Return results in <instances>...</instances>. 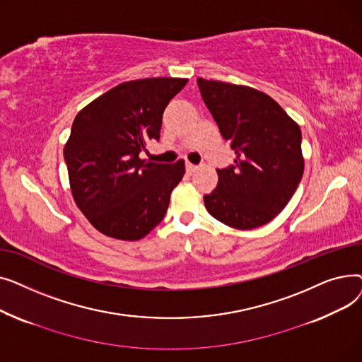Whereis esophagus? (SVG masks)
I'll list each match as a JSON object with an SVG mask.
<instances>
[{"label": "esophagus", "instance_id": "obj_1", "mask_svg": "<svg viewBox=\"0 0 362 362\" xmlns=\"http://www.w3.org/2000/svg\"><path fill=\"white\" fill-rule=\"evenodd\" d=\"M195 170H198V165H195L192 163H186V171H187V173H194Z\"/></svg>", "mask_w": 362, "mask_h": 362}]
</instances>
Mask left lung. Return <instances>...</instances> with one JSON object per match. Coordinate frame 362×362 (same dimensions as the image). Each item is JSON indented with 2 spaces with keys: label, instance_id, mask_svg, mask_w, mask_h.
I'll return each mask as SVG.
<instances>
[{
  "label": "left lung",
  "instance_id": "1",
  "mask_svg": "<svg viewBox=\"0 0 362 362\" xmlns=\"http://www.w3.org/2000/svg\"><path fill=\"white\" fill-rule=\"evenodd\" d=\"M205 105L235 165L217 168L218 183L204 197L206 211L236 230L272 221L293 197L303 175L299 124L258 89L198 78Z\"/></svg>",
  "mask_w": 362,
  "mask_h": 362
}]
</instances>
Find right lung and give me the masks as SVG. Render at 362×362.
Segmentation results:
<instances>
[{"label":"right lung","instance_id":"obj_1","mask_svg":"<svg viewBox=\"0 0 362 362\" xmlns=\"http://www.w3.org/2000/svg\"><path fill=\"white\" fill-rule=\"evenodd\" d=\"M185 78L123 82L74 117L64 145L73 199L100 233L139 240L161 223L185 161L152 163L139 152L160 139L163 112Z\"/></svg>","mask_w":362,"mask_h":362}]
</instances>
